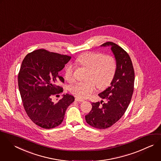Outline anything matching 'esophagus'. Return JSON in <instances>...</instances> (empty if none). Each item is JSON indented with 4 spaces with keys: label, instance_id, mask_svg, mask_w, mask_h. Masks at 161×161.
<instances>
[{
    "label": "esophagus",
    "instance_id": "1",
    "mask_svg": "<svg viewBox=\"0 0 161 161\" xmlns=\"http://www.w3.org/2000/svg\"><path fill=\"white\" fill-rule=\"evenodd\" d=\"M75 100L77 102H83L84 101L83 99H80V98H79V97H75Z\"/></svg>",
    "mask_w": 161,
    "mask_h": 161
}]
</instances>
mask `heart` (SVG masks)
Listing matches in <instances>:
<instances>
[{
	"instance_id": "b5f03b06",
	"label": "heart",
	"mask_w": 161,
	"mask_h": 161,
	"mask_svg": "<svg viewBox=\"0 0 161 161\" xmlns=\"http://www.w3.org/2000/svg\"><path fill=\"white\" fill-rule=\"evenodd\" d=\"M76 62L90 70L89 75L90 81L77 82L70 88V92L79 97H89L96 91V84L100 89L108 87L113 80L116 72V59L112 56H105L101 53H84L77 58ZM64 77L69 82L74 80V69L72 65L66 67Z\"/></svg>"
}]
</instances>
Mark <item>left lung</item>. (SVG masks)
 I'll return each mask as SVG.
<instances>
[{
  "label": "left lung",
  "mask_w": 161,
  "mask_h": 161,
  "mask_svg": "<svg viewBox=\"0 0 161 161\" xmlns=\"http://www.w3.org/2000/svg\"><path fill=\"white\" fill-rule=\"evenodd\" d=\"M101 47H111L117 64V69L111 85L98 95L106 103H92V109L85 116L86 122L92 127L106 129L117 122L125 113L132 97L135 72L129 55L113 42Z\"/></svg>",
  "instance_id": "left-lung-1"
}]
</instances>
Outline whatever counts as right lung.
<instances>
[{"label":"right lung","mask_w":161,"mask_h":161,"mask_svg":"<svg viewBox=\"0 0 161 161\" xmlns=\"http://www.w3.org/2000/svg\"><path fill=\"white\" fill-rule=\"evenodd\" d=\"M71 57L39 49L24 58L18 74V86L25 109L38 126L50 129L62 123L69 106L74 101L70 94H63L58 103L52 96L63 92L58 82H64L59 75Z\"/></svg>","instance_id":"add662e5"}]
</instances>
